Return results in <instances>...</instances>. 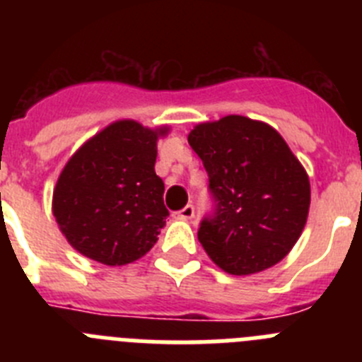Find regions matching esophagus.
<instances>
[{
	"instance_id": "34e87169",
	"label": "esophagus",
	"mask_w": 362,
	"mask_h": 362,
	"mask_svg": "<svg viewBox=\"0 0 362 362\" xmlns=\"http://www.w3.org/2000/svg\"><path fill=\"white\" fill-rule=\"evenodd\" d=\"M194 216H196V210H194V206H192V204H187L185 209H181L179 212L174 214L175 219H181V221H188V219H192Z\"/></svg>"
}]
</instances>
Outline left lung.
<instances>
[{
	"mask_svg": "<svg viewBox=\"0 0 362 362\" xmlns=\"http://www.w3.org/2000/svg\"><path fill=\"white\" fill-rule=\"evenodd\" d=\"M188 143L216 201L197 232L209 257L232 276L286 257L308 219L310 179L281 134L263 121L225 116L196 124Z\"/></svg>",
	"mask_w": 362,
	"mask_h": 362,
	"instance_id": "left-lung-1",
	"label": "left lung"
}]
</instances>
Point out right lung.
<instances>
[{
  "label": "right lung",
  "mask_w": 362,
  "mask_h": 362,
  "mask_svg": "<svg viewBox=\"0 0 362 362\" xmlns=\"http://www.w3.org/2000/svg\"><path fill=\"white\" fill-rule=\"evenodd\" d=\"M119 119L83 143L54 187L52 214L74 250L107 267L137 261L156 245L168 210L165 183L156 175L159 137Z\"/></svg>",
  "instance_id": "add662e5"
}]
</instances>
